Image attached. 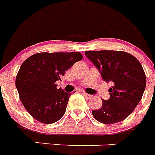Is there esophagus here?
<instances>
[{"mask_svg":"<svg viewBox=\"0 0 155 155\" xmlns=\"http://www.w3.org/2000/svg\"><path fill=\"white\" fill-rule=\"evenodd\" d=\"M82 95H84V96L86 98V99H90V98L92 97V95H89V94L86 93V92H82Z\"/></svg>","mask_w":155,"mask_h":155,"instance_id":"1","label":"esophagus"}]
</instances>
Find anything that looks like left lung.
<instances>
[{
	"mask_svg": "<svg viewBox=\"0 0 155 155\" xmlns=\"http://www.w3.org/2000/svg\"><path fill=\"white\" fill-rule=\"evenodd\" d=\"M105 82H112L108 89L110 99H102L99 109L92 111L95 119L101 123H118L127 118L142 98L146 76L142 66L130 53L115 50L86 51Z\"/></svg>",
	"mask_w": 155,
	"mask_h": 155,
	"instance_id": "1",
	"label": "left lung"
}]
</instances>
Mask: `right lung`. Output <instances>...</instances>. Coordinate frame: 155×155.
Returning a JSON list of instances; mask_svg holds the SVG:
<instances>
[{"label":"right lung","instance_id":"add662e5","mask_svg":"<svg viewBox=\"0 0 155 155\" xmlns=\"http://www.w3.org/2000/svg\"><path fill=\"white\" fill-rule=\"evenodd\" d=\"M81 60L79 52L39 53L22 63L15 85L23 105L33 118L53 124L63 116L70 93L58 89L56 82Z\"/></svg>","mask_w":155,"mask_h":155}]
</instances>
